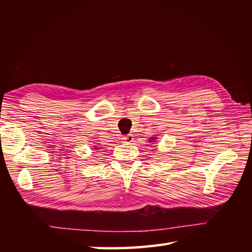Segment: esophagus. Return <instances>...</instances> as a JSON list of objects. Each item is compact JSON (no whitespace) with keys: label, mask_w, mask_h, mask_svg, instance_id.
<instances>
[{"label":"esophagus","mask_w":252,"mask_h":252,"mask_svg":"<svg viewBox=\"0 0 252 252\" xmlns=\"http://www.w3.org/2000/svg\"><path fill=\"white\" fill-rule=\"evenodd\" d=\"M122 140L125 141V143H131V142H133V136H132V134L126 135V136H123Z\"/></svg>","instance_id":"1"}]
</instances>
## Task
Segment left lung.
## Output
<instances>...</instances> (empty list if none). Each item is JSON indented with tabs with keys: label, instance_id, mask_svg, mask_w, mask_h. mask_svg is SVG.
Listing matches in <instances>:
<instances>
[{
	"label": "left lung",
	"instance_id": "8db88e82",
	"mask_svg": "<svg viewBox=\"0 0 252 252\" xmlns=\"http://www.w3.org/2000/svg\"><path fill=\"white\" fill-rule=\"evenodd\" d=\"M152 140H155V137H154V138H152Z\"/></svg>",
	"mask_w": 252,
	"mask_h": 252
}]
</instances>
